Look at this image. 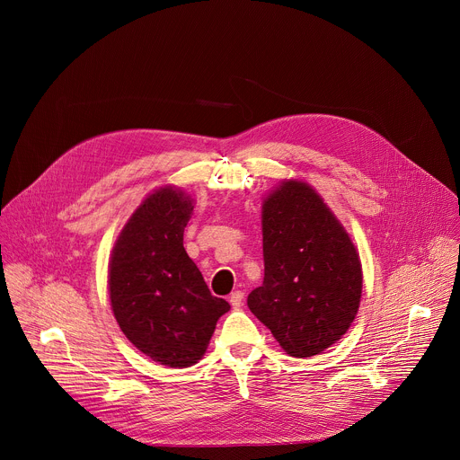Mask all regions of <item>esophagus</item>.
<instances>
[{
    "label": "esophagus",
    "mask_w": 460,
    "mask_h": 460,
    "mask_svg": "<svg viewBox=\"0 0 460 460\" xmlns=\"http://www.w3.org/2000/svg\"><path fill=\"white\" fill-rule=\"evenodd\" d=\"M229 302H231V305H233V309H240V307H242V304H243V293H242V291H234V293H231Z\"/></svg>",
    "instance_id": "obj_1"
}]
</instances>
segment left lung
Returning a JSON list of instances; mask_svg holds the SVG:
<instances>
[{
	"instance_id": "1",
	"label": "left lung",
	"mask_w": 460,
	"mask_h": 460,
	"mask_svg": "<svg viewBox=\"0 0 460 460\" xmlns=\"http://www.w3.org/2000/svg\"><path fill=\"white\" fill-rule=\"evenodd\" d=\"M264 282L251 313L296 358L322 353L349 330L362 296L355 243L320 194L286 180L261 204Z\"/></svg>"
}]
</instances>
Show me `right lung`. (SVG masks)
<instances>
[{"mask_svg": "<svg viewBox=\"0 0 460 460\" xmlns=\"http://www.w3.org/2000/svg\"><path fill=\"white\" fill-rule=\"evenodd\" d=\"M192 199L165 185L151 192L123 226L109 261L114 318L137 349L158 364L199 362L218 318L231 305L213 296L183 249Z\"/></svg>", "mask_w": 460, "mask_h": 460, "instance_id": "1", "label": "right lung"}]
</instances>
